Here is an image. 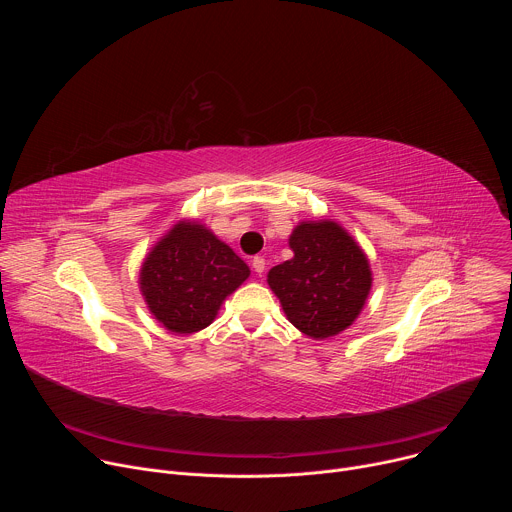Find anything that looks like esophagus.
<instances>
[{
    "instance_id": "1",
    "label": "esophagus",
    "mask_w": 512,
    "mask_h": 512,
    "mask_svg": "<svg viewBox=\"0 0 512 512\" xmlns=\"http://www.w3.org/2000/svg\"><path fill=\"white\" fill-rule=\"evenodd\" d=\"M251 265H253V269H255L259 275H261V273H263V269H265V259H263L261 255H257V257H253Z\"/></svg>"
}]
</instances>
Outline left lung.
Here are the masks:
<instances>
[{"mask_svg":"<svg viewBox=\"0 0 512 512\" xmlns=\"http://www.w3.org/2000/svg\"><path fill=\"white\" fill-rule=\"evenodd\" d=\"M294 257L275 265L267 283L287 320L314 340L346 330L373 285L367 255L334 221H304L289 235Z\"/></svg>","mask_w":512,"mask_h":512,"instance_id":"8db88e82","label":"left lung"}]
</instances>
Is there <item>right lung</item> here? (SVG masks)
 I'll return each instance as SVG.
<instances>
[{
	"instance_id": "1",
	"label": "right lung",
	"mask_w": 512,
	"mask_h": 512,
	"mask_svg": "<svg viewBox=\"0 0 512 512\" xmlns=\"http://www.w3.org/2000/svg\"><path fill=\"white\" fill-rule=\"evenodd\" d=\"M249 273L247 263L210 229L180 221L145 257L139 289L166 330L192 334L212 324Z\"/></svg>"
}]
</instances>
